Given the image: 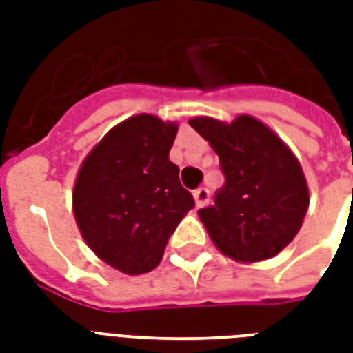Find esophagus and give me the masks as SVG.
<instances>
[{
	"instance_id": "esophagus-1",
	"label": "esophagus",
	"mask_w": 353,
	"mask_h": 353,
	"mask_svg": "<svg viewBox=\"0 0 353 353\" xmlns=\"http://www.w3.org/2000/svg\"><path fill=\"white\" fill-rule=\"evenodd\" d=\"M192 199H194L196 208H204L208 204V200H210V191L204 189V187H200V189H196V191L192 192Z\"/></svg>"
}]
</instances>
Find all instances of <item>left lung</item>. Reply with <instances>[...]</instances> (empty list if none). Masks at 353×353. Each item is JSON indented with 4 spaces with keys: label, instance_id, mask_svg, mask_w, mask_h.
Returning <instances> with one entry per match:
<instances>
[{
    "label": "left lung",
    "instance_id": "left-lung-1",
    "mask_svg": "<svg viewBox=\"0 0 353 353\" xmlns=\"http://www.w3.org/2000/svg\"><path fill=\"white\" fill-rule=\"evenodd\" d=\"M212 145L225 174L215 204L199 210L215 248L238 263H259L288 248L310 204L303 166L278 134L252 115L232 123L189 121Z\"/></svg>",
    "mask_w": 353,
    "mask_h": 353
}]
</instances>
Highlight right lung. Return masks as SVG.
I'll return each instance as SVG.
<instances>
[{
    "label": "right lung",
    "instance_id": "right-lung-1",
    "mask_svg": "<svg viewBox=\"0 0 353 353\" xmlns=\"http://www.w3.org/2000/svg\"><path fill=\"white\" fill-rule=\"evenodd\" d=\"M177 123L139 113L92 147L73 185V215L94 255L128 276L159 266L170 234L194 206L170 161Z\"/></svg>",
    "mask_w": 353,
    "mask_h": 353
}]
</instances>
